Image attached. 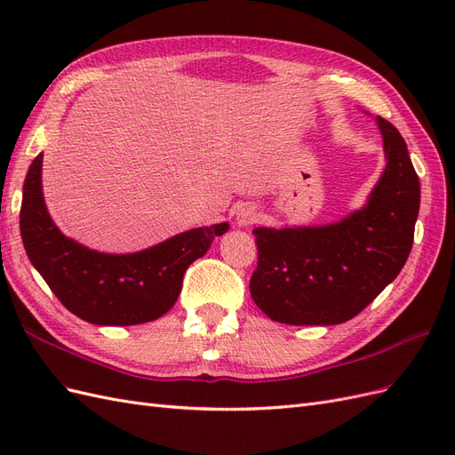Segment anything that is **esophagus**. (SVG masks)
<instances>
[{"label":"esophagus","mask_w":455,"mask_h":455,"mask_svg":"<svg viewBox=\"0 0 455 455\" xmlns=\"http://www.w3.org/2000/svg\"><path fill=\"white\" fill-rule=\"evenodd\" d=\"M256 218H258V212H256L254 206H251V204H241L237 212H235V222H237L239 228L251 226L252 222H256Z\"/></svg>","instance_id":"esophagus-1"}]
</instances>
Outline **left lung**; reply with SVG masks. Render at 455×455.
Returning a JSON list of instances; mask_svg holds the SVG:
<instances>
[{
    "label": "left lung",
    "mask_w": 455,
    "mask_h": 455,
    "mask_svg": "<svg viewBox=\"0 0 455 455\" xmlns=\"http://www.w3.org/2000/svg\"><path fill=\"white\" fill-rule=\"evenodd\" d=\"M383 174L361 211L316 228H256L251 296L271 321L341 324L359 315L404 267L419 212V178L406 142L376 117Z\"/></svg>",
    "instance_id": "obj_1"
}]
</instances>
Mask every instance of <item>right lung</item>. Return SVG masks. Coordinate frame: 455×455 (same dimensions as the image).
Here are the masks:
<instances>
[{"label": "right lung", "mask_w": 455, "mask_h": 455, "mask_svg": "<svg viewBox=\"0 0 455 455\" xmlns=\"http://www.w3.org/2000/svg\"><path fill=\"white\" fill-rule=\"evenodd\" d=\"M41 164L44 154L32 161L24 180V249L60 304L87 323L131 326L159 319L176 304L189 264L229 229L228 222L189 229L134 254L91 251L54 226L41 189Z\"/></svg>", "instance_id": "1"}]
</instances>
